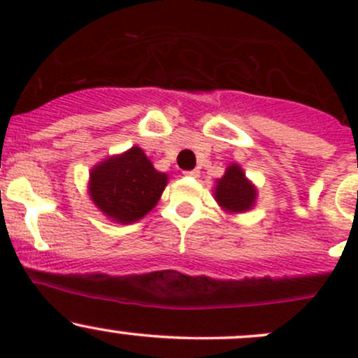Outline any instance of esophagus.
<instances>
[{
    "label": "esophagus",
    "instance_id": "34e87169",
    "mask_svg": "<svg viewBox=\"0 0 358 358\" xmlns=\"http://www.w3.org/2000/svg\"><path fill=\"white\" fill-rule=\"evenodd\" d=\"M183 175L190 176V178H197V176H199V169H190V171H183Z\"/></svg>",
    "mask_w": 358,
    "mask_h": 358
}]
</instances>
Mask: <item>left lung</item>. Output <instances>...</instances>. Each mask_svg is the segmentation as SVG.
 Wrapping results in <instances>:
<instances>
[{"mask_svg":"<svg viewBox=\"0 0 358 358\" xmlns=\"http://www.w3.org/2000/svg\"><path fill=\"white\" fill-rule=\"evenodd\" d=\"M215 197L227 211L241 213L248 211L255 204L256 190L246 180L243 169L237 164H232L227 168L223 178H220L216 183Z\"/></svg>","mask_w":358,"mask_h":358,"instance_id":"obj_1","label":"left lung"}]
</instances>
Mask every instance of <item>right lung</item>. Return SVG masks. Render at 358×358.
Masks as SVG:
<instances>
[{
	"label": "right lung",
	"instance_id": "obj_1",
	"mask_svg": "<svg viewBox=\"0 0 358 358\" xmlns=\"http://www.w3.org/2000/svg\"><path fill=\"white\" fill-rule=\"evenodd\" d=\"M166 183L168 176L154 169L142 149L131 147L93 169L90 194L96 208L112 220L131 223L157 204Z\"/></svg>",
	"mask_w": 358,
	"mask_h": 358
}]
</instances>
